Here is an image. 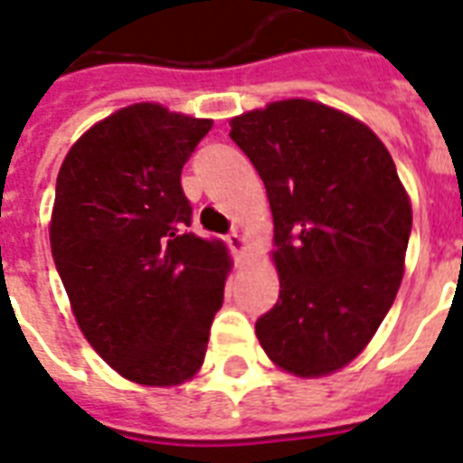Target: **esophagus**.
<instances>
[{"instance_id":"esophagus-1","label":"esophagus","mask_w":463,"mask_h":463,"mask_svg":"<svg viewBox=\"0 0 463 463\" xmlns=\"http://www.w3.org/2000/svg\"><path fill=\"white\" fill-rule=\"evenodd\" d=\"M228 245H231L232 254L240 260V257H245V252L250 250V240H247V235H242L240 231H232L231 235H228Z\"/></svg>"}]
</instances>
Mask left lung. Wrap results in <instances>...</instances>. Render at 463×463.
Returning a JSON list of instances; mask_svg holds the SVG:
<instances>
[{"label": "left lung", "instance_id": "obj_1", "mask_svg": "<svg viewBox=\"0 0 463 463\" xmlns=\"http://www.w3.org/2000/svg\"><path fill=\"white\" fill-rule=\"evenodd\" d=\"M274 213L281 293L254 331L269 360L303 380L355 360L394 303L409 247V192L360 119L288 98L231 119Z\"/></svg>", "mask_w": 463, "mask_h": 463}]
</instances>
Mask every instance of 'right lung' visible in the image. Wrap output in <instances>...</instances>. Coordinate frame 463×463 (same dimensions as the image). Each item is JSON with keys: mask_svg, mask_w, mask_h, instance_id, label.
I'll use <instances>...</instances> for the list:
<instances>
[{"mask_svg": "<svg viewBox=\"0 0 463 463\" xmlns=\"http://www.w3.org/2000/svg\"><path fill=\"white\" fill-rule=\"evenodd\" d=\"M213 119L158 103L83 132L57 175L50 247L79 329L125 380L177 387L206 355L232 269L223 240L187 232L180 175Z\"/></svg>", "mask_w": 463, "mask_h": 463, "instance_id": "1", "label": "right lung"}]
</instances>
